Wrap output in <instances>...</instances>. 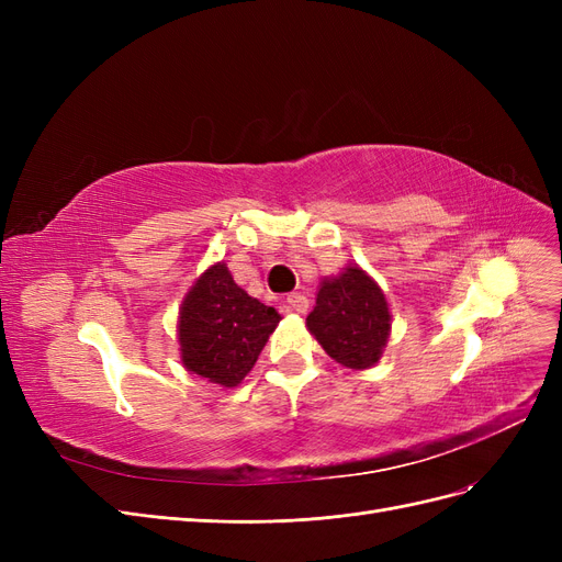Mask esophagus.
Wrapping results in <instances>:
<instances>
[{
	"label": "esophagus",
	"instance_id": "esophagus-1",
	"mask_svg": "<svg viewBox=\"0 0 562 562\" xmlns=\"http://www.w3.org/2000/svg\"><path fill=\"white\" fill-rule=\"evenodd\" d=\"M310 310V300L300 295V293H291L285 297V312H293V314H307Z\"/></svg>",
	"mask_w": 562,
	"mask_h": 562
}]
</instances>
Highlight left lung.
Masks as SVG:
<instances>
[{"instance_id":"1","label":"left lung","mask_w":562,"mask_h":562,"mask_svg":"<svg viewBox=\"0 0 562 562\" xmlns=\"http://www.w3.org/2000/svg\"><path fill=\"white\" fill-rule=\"evenodd\" d=\"M307 328L330 359L351 370L372 368L386 347L391 314L382 288L361 267L323 279Z\"/></svg>"}]
</instances>
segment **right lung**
<instances>
[{"instance_id":"add662e5","label":"right lung","mask_w":562,"mask_h":562,"mask_svg":"<svg viewBox=\"0 0 562 562\" xmlns=\"http://www.w3.org/2000/svg\"><path fill=\"white\" fill-rule=\"evenodd\" d=\"M281 314L234 283L225 262L209 267L182 300V366L220 386H236L258 361Z\"/></svg>"}]
</instances>
